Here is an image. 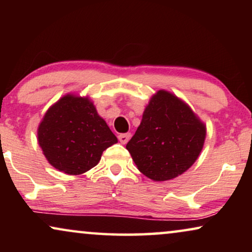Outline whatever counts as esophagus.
I'll use <instances>...</instances> for the list:
<instances>
[{"label":"esophagus","mask_w":252,"mask_h":252,"mask_svg":"<svg viewBox=\"0 0 252 252\" xmlns=\"http://www.w3.org/2000/svg\"><path fill=\"white\" fill-rule=\"evenodd\" d=\"M129 137H130V134L129 133H126V134H120V135L118 136V139L120 141V143L126 144L127 142H128Z\"/></svg>","instance_id":"esophagus-1"}]
</instances>
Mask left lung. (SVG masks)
<instances>
[{"mask_svg": "<svg viewBox=\"0 0 252 252\" xmlns=\"http://www.w3.org/2000/svg\"><path fill=\"white\" fill-rule=\"evenodd\" d=\"M205 136V124L190 106L160 89L151 96L126 149L141 173L154 181H167L195 163Z\"/></svg>", "mask_w": 252, "mask_h": 252, "instance_id": "8db88e82", "label": "left lung"}]
</instances>
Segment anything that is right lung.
<instances>
[{
	"label": "right lung",
	"instance_id": "right-lung-1",
	"mask_svg": "<svg viewBox=\"0 0 252 252\" xmlns=\"http://www.w3.org/2000/svg\"><path fill=\"white\" fill-rule=\"evenodd\" d=\"M37 142L51 166L79 175L96 166L103 151L118 139L88 96L66 94L44 113Z\"/></svg>",
	"mask_w": 252,
	"mask_h": 252
}]
</instances>
